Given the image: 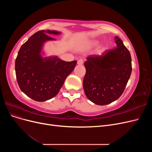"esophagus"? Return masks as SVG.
I'll use <instances>...</instances> for the list:
<instances>
[{
  "label": "esophagus",
  "instance_id": "esophagus-1",
  "mask_svg": "<svg viewBox=\"0 0 152 152\" xmlns=\"http://www.w3.org/2000/svg\"><path fill=\"white\" fill-rule=\"evenodd\" d=\"M83 63H84V59H83L80 58V59H79V60L77 61V64L79 65H82Z\"/></svg>",
  "mask_w": 152,
  "mask_h": 152
}]
</instances>
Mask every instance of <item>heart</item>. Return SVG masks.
Listing matches in <instances>:
<instances>
[{
	"mask_svg": "<svg viewBox=\"0 0 152 152\" xmlns=\"http://www.w3.org/2000/svg\"><path fill=\"white\" fill-rule=\"evenodd\" d=\"M97 44V43H96V42H95V43H94V44Z\"/></svg>",
	"mask_w": 152,
	"mask_h": 152,
	"instance_id": "b5f03b06",
	"label": "heart"
}]
</instances>
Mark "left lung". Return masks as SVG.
I'll return each instance as SVG.
<instances>
[{
    "instance_id": "1",
    "label": "left lung",
    "mask_w": 152,
    "mask_h": 152,
    "mask_svg": "<svg viewBox=\"0 0 152 152\" xmlns=\"http://www.w3.org/2000/svg\"><path fill=\"white\" fill-rule=\"evenodd\" d=\"M117 46L101 55H91L84 63L85 94L98 105L111 103L124 93L132 72L131 57L122 40L115 37Z\"/></svg>"
}]
</instances>
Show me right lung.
Listing matches in <instances>:
<instances>
[{"instance_id": "obj_1", "label": "right lung", "mask_w": 152, "mask_h": 152, "mask_svg": "<svg viewBox=\"0 0 152 152\" xmlns=\"http://www.w3.org/2000/svg\"><path fill=\"white\" fill-rule=\"evenodd\" d=\"M48 34L58 35L60 32L49 30L36 32L21 45L15 61L18 86L26 96L37 102L54 97L77 64L76 60L68 62L56 56H41L43 44L55 40Z\"/></svg>"}]
</instances>
